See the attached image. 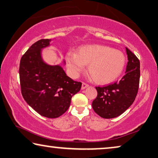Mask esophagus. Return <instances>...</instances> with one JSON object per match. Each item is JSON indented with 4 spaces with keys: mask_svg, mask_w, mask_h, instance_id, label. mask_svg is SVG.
<instances>
[{
    "mask_svg": "<svg viewBox=\"0 0 158 158\" xmlns=\"http://www.w3.org/2000/svg\"><path fill=\"white\" fill-rule=\"evenodd\" d=\"M88 86H89V84H87L86 83H84V82H83V83H82V85H81V89L83 90V89H85Z\"/></svg>",
    "mask_w": 158,
    "mask_h": 158,
    "instance_id": "34e87169",
    "label": "esophagus"
}]
</instances>
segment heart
<instances>
[{
    "instance_id": "obj_1",
    "label": "heart",
    "mask_w": 158,
    "mask_h": 158,
    "mask_svg": "<svg viewBox=\"0 0 158 158\" xmlns=\"http://www.w3.org/2000/svg\"><path fill=\"white\" fill-rule=\"evenodd\" d=\"M66 63L73 77H77L86 64L95 81L109 84L118 78L126 64V57L118 49L99 44L81 46L77 53L69 51L65 56Z\"/></svg>"
}]
</instances>
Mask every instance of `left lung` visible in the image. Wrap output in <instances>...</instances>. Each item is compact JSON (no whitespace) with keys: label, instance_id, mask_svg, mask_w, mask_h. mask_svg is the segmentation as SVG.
Segmentation results:
<instances>
[{"label":"left lung","instance_id":"obj_1","mask_svg":"<svg viewBox=\"0 0 158 158\" xmlns=\"http://www.w3.org/2000/svg\"><path fill=\"white\" fill-rule=\"evenodd\" d=\"M128 55L126 72L118 82L106 86L96 87L97 97L93 101L94 111L103 118H114L121 115L135 101L140 81V62L126 48Z\"/></svg>","mask_w":158,"mask_h":158}]
</instances>
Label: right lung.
<instances>
[{
	"mask_svg": "<svg viewBox=\"0 0 158 158\" xmlns=\"http://www.w3.org/2000/svg\"><path fill=\"white\" fill-rule=\"evenodd\" d=\"M51 41L40 40L27 49L20 60L19 74L21 92L27 104L41 116L55 118L69 109L81 83L68 77L60 64L44 62L42 50L50 46Z\"/></svg>",
	"mask_w": 158,
	"mask_h": 158,
	"instance_id": "obj_1",
	"label": "right lung"
}]
</instances>
